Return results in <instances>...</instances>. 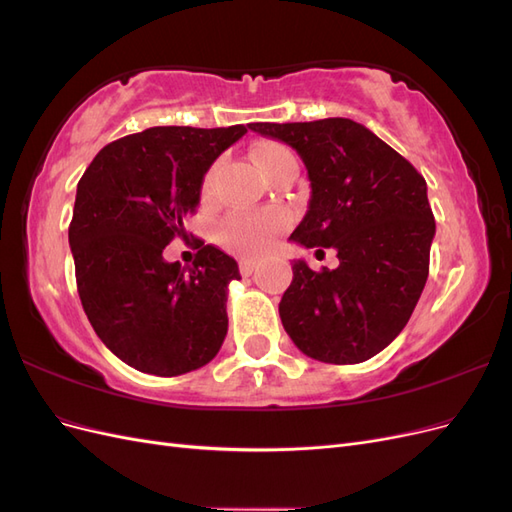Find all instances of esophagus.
<instances>
[{
    "label": "esophagus",
    "mask_w": 512,
    "mask_h": 512,
    "mask_svg": "<svg viewBox=\"0 0 512 512\" xmlns=\"http://www.w3.org/2000/svg\"><path fill=\"white\" fill-rule=\"evenodd\" d=\"M256 267H258V262H256V260H252V258H243V260L239 262V271H241V275H243V277L252 275Z\"/></svg>",
    "instance_id": "obj_1"
}]
</instances>
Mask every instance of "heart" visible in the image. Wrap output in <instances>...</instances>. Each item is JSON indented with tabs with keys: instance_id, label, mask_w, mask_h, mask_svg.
<instances>
[{
	"instance_id": "obj_1",
	"label": "heart",
	"mask_w": 512,
	"mask_h": 512,
	"mask_svg": "<svg viewBox=\"0 0 512 512\" xmlns=\"http://www.w3.org/2000/svg\"><path fill=\"white\" fill-rule=\"evenodd\" d=\"M254 160L262 175H269L271 170L288 160H297L294 153L273 141L258 143L254 147ZM220 166L215 164L209 168V173L203 179V198H209L213 194L215 181H218ZM286 226V218L282 213L275 211H262V213H245V215H232L230 220L224 222L220 230V239L228 247V250L237 254H258L273 241V237Z\"/></svg>"
}]
</instances>
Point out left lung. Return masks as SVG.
Returning a JSON list of instances; mask_svg holds the SVG:
<instances>
[{
    "label": "left lung",
    "mask_w": 512,
    "mask_h": 512,
    "mask_svg": "<svg viewBox=\"0 0 512 512\" xmlns=\"http://www.w3.org/2000/svg\"><path fill=\"white\" fill-rule=\"evenodd\" d=\"M299 153L309 177L305 218L290 235L303 247H333L337 269L292 260L280 301L286 333L322 363H363L406 327L429 275L436 220L423 175L344 117L250 123ZM322 252V250H316Z\"/></svg>",
    "instance_id": "left-lung-1"
}]
</instances>
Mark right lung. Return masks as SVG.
Wrapping results in <instances>:
<instances>
[{"label":"right lung","instance_id":"obj_1","mask_svg":"<svg viewBox=\"0 0 512 512\" xmlns=\"http://www.w3.org/2000/svg\"><path fill=\"white\" fill-rule=\"evenodd\" d=\"M245 126H158L100 149L76 185L68 241L76 288L104 346L153 376L207 365L228 331V284L235 258L213 245L192 267L164 260L185 239V218L200 203L205 173Z\"/></svg>","mask_w":512,"mask_h":512}]
</instances>
